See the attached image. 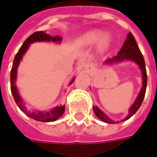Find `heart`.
<instances>
[{
  "instance_id": "1",
  "label": "heart",
  "mask_w": 157,
  "mask_h": 157,
  "mask_svg": "<svg viewBox=\"0 0 157 157\" xmlns=\"http://www.w3.org/2000/svg\"><path fill=\"white\" fill-rule=\"evenodd\" d=\"M104 38V33L100 31H93L88 32L84 37V40L88 44H95L99 40H102ZM107 44V40H104L102 41V46H105Z\"/></svg>"
}]
</instances>
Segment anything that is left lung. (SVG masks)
<instances>
[{
    "label": "left lung",
    "instance_id": "8db88e82",
    "mask_svg": "<svg viewBox=\"0 0 157 157\" xmlns=\"http://www.w3.org/2000/svg\"><path fill=\"white\" fill-rule=\"evenodd\" d=\"M125 60H129V61H132L137 64L140 69L141 70V74H142V87L140 89V91L139 95H138L137 98L136 99L135 102L132 104V105L129 109V114L128 116L124 118L123 120L121 121H124L128 120L129 118L132 117L133 115L138 111V109L140 108V105L142 104L144 97H145V94H146V90H147V71H146V64H145V60L140 49L137 46V43L135 40V37L133 35L129 32L127 35V38L125 40V42L123 44L121 49L120 52H118V55L114 56L112 58H109L106 61L104 62V64H113L115 62H119V61H123ZM94 113L100 120L104 121L105 123H110V124H113L116 123L114 121L110 119L106 115L102 112L99 108L97 106H93ZM118 123V122H117Z\"/></svg>",
    "mask_w": 157,
    "mask_h": 157
}]
</instances>
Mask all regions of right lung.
<instances>
[{
	"label": "right lung",
	"instance_id": "right-lung-1",
	"mask_svg": "<svg viewBox=\"0 0 157 157\" xmlns=\"http://www.w3.org/2000/svg\"><path fill=\"white\" fill-rule=\"evenodd\" d=\"M36 41H52V42H61V37L59 36H52L50 35L46 34L45 31H36L34 32L33 34H31L30 36L24 41L21 47L20 48L17 55L14 58L13 65L12 68L10 71V90L14 97L15 101L18 105V107L21 111L27 115L29 117H31L32 119H34L38 121L41 122H51V121H55L60 118L63 115L65 111V105H57L56 107H54L48 111H29L26 110V107L25 106V102H23L22 98L20 96L18 93L17 86H16V80H17V68L19 66L20 62L22 59V56H24L26 51L28 50L29 46L32 43L36 42ZM75 78L71 82L70 85L71 84Z\"/></svg>",
	"mask_w": 157,
	"mask_h": 157
}]
</instances>
